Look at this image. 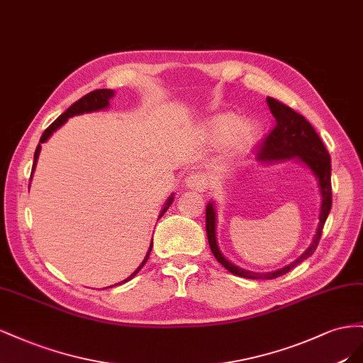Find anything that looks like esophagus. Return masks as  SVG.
Segmentation results:
<instances>
[{"label":"esophagus","mask_w":363,"mask_h":363,"mask_svg":"<svg viewBox=\"0 0 363 363\" xmlns=\"http://www.w3.org/2000/svg\"><path fill=\"white\" fill-rule=\"evenodd\" d=\"M185 185H187L190 190L203 191L208 187V181H206V176L202 173H191L185 178Z\"/></svg>","instance_id":"esophagus-1"}]
</instances>
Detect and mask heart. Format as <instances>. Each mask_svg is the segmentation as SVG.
Returning <instances> with one entry per match:
<instances>
[{
    "label": "heart",
    "instance_id": "heart-1",
    "mask_svg": "<svg viewBox=\"0 0 363 363\" xmlns=\"http://www.w3.org/2000/svg\"><path fill=\"white\" fill-rule=\"evenodd\" d=\"M262 126L257 123H245L233 112L217 113L211 117L203 126V137L211 146H225L234 144L235 150L246 152L254 147L262 138Z\"/></svg>",
    "mask_w": 363,
    "mask_h": 363
}]
</instances>
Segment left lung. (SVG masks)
Listing matches in <instances>:
<instances>
[{
    "label": "left lung",
    "instance_id": "left-lung-1",
    "mask_svg": "<svg viewBox=\"0 0 363 363\" xmlns=\"http://www.w3.org/2000/svg\"><path fill=\"white\" fill-rule=\"evenodd\" d=\"M267 106L271 109L272 116L277 121L274 130L269 133L263 143V149L258 153V160L262 162H278L286 160H296L299 162L306 164V167L313 173L318 182V189L320 194V206H319V223L316 228V234L313 235V240L310 243L307 250L299 255L295 262L287 264L278 271L272 272H251L235 266L222 254L219 243H217L216 228H217V211L214 202H208L206 205V237H208V243L211 247V252L217 258L226 271L231 274L250 278V279H274L287 274L291 269L298 266L306 258H308L316 251V246L319 243L320 234H323V228L327 220V217L331 210V161L330 155L325 146L320 141L316 130L313 129L301 113L295 112L292 108L286 106L284 103L278 101L272 97H267Z\"/></svg>",
    "mask_w": 363,
    "mask_h": 363
}]
</instances>
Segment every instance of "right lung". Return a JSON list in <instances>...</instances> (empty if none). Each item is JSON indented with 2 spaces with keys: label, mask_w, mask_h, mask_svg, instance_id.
<instances>
[{
  "label": "right lung",
  "mask_w": 363,
  "mask_h": 363,
  "mask_svg": "<svg viewBox=\"0 0 363 363\" xmlns=\"http://www.w3.org/2000/svg\"><path fill=\"white\" fill-rule=\"evenodd\" d=\"M113 96H116V92H113V89H96V91H92V92H89V94H86V96L82 97L80 100H77L76 103H72V105H71L64 113H62L60 117H57L53 123L50 124V126L44 130L43 137H40L38 147H36V150H35V161H33L32 176H30V181H32V178H33V173H35V169H36V162H38V158H39V153H40V149H43V146H40V144L45 143L51 135H53V132H56L60 126H64V124L67 123L68 118L74 117V116H82V113H88V112H96V111L106 109V108L109 106V100H111ZM172 202H173V194H170L169 199L165 201V203H164V206H162V210H161V213H160V216H158V220L164 216V213L169 210V206L172 205ZM152 246H153V242L150 243L149 251H147L146 257H144L143 263L137 267V271L133 272V274H130V277H128V278L124 279V281H121V283L129 281V279H132L133 277H135V275L141 271V267H143L144 264H146L147 258H149V255H150ZM121 283H118V284H121ZM111 287H112V286H111Z\"/></svg>",
  "instance_id": "1"
}]
</instances>
